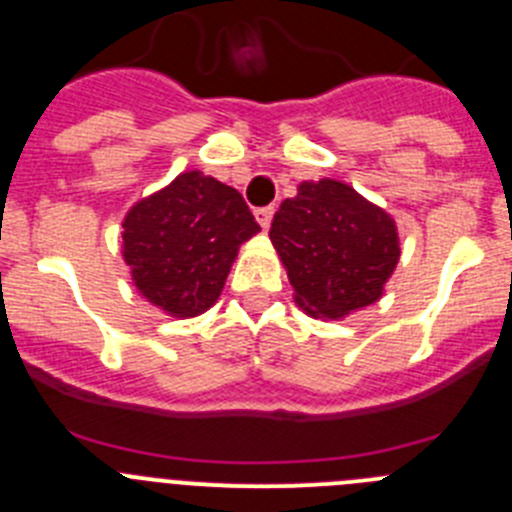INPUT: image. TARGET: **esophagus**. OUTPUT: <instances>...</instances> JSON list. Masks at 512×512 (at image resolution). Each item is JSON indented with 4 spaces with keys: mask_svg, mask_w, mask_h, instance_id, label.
Masks as SVG:
<instances>
[{
    "mask_svg": "<svg viewBox=\"0 0 512 512\" xmlns=\"http://www.w3.org/2000/svg\"><path fill=\"white\" fill-rule=\"evenodd\" d=\"M253 215H256V220H259L261 228H264V231H269L271 218H274V208H271V205H269V208H259Z\"/></svg>",
    "mask_w": 512,
    "mask_h": 512,
    "instance_id": "obj_1",
    "label": "esophagus"
}]
</instances>
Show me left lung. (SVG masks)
<instances>
[{"mask_svg": "<svg viewBox=\"0 0 512 512\" xmlns=\"http://www.w3.org/2000/svg\"><path fill=\"white\" fill-rule=\"evenodd\" d=\"M269 238L297 307L325 322L378 302L401 259L393 215L332 177L302 182L276 210Z\"/></svg>", "mask_w": 512, "mask_h": 512, "instance_id": "left-lung-1", "label": "left lung"}]
</instances>
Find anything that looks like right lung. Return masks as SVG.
I'll use <instances>...</instances> for the list:
<instances>
[{
    "label": "right lung",
    "instance_id": "obj_1",
    "mask_svg": "<svg viewBox=\"0 0 512 512\" xmlns=\"http://www.w3.org/2000/svg\"><path fill=\"white\" fill-rule=\"evenodd\" d=\"M121 228V256L139 297L175 320L218 302L238 248L261 231L241 192L200 170L137 200Z\"/></svg>",
    "mask_w": 512,
    "mask_h": 512
}]
</instances>
